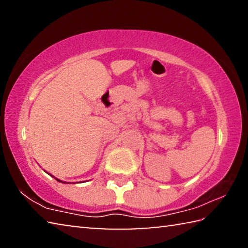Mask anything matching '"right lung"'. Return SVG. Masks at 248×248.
<instances>
[{
	"mask_svg": "<svg viewBox=\"0 0 248 248\" xmlns=\"http://www.w3.org/2000/svg\"><path fill=\"white\" fill-rule=\"evenodd\" d=\"M56 179H57V178H56ZM57 180H58V182H61V180H59V179H57Z\"/></svg>",
	"mask_w": 248,
	"mask_h": 248,
	"instance_id": "right-lung-1",
	"label": "right lung"
}]
</instances>
